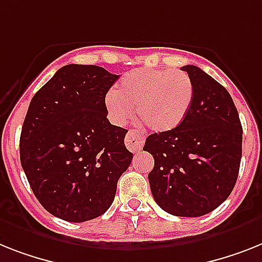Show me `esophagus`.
Here are the masks:
<instances>
[{
    "instance_id": "1",
    "label": "esophagus",
    "mask_w": 262,
    "mask_h": 262,
    "mask_svg": "<svg viewBox=\"0 0 262 262\" xmlns=\"http://www.w3.org/2000/svg\"><path fill=\"white\" fill-rule=\"evenodd\" d=\"M144 144V136L136 129H129L126 135V146L129 151L136 152L139 151Z\"/></svg>"
}]
</instances>
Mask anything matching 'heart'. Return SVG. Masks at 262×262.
<instances>
[{"instance_id":"heart-1","label":"heart","mask_w":262,"mask_h":262,"mask_svg":"<svg viewBox=\"0 0 262 262\" xmlns=\"http://www.w3.org/2000/svg\"><path fill=\"white\" fill-rule=\"evenodd\" d=\"M194 99V84L186 72L168 68H142L127 73L115 92L105 96L112 122L123 124L134 115L154 133H168L182 124Z\"/></svg>"}]
</instances>
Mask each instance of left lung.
<instances>
[{
    "label": "left lung",
    "instance_id": "obj_1",
    "mask_svg": "<svg viewBox=\"0 0 262 262\" xmlns=\"http://www.w3.org/2000/svg\"><path fill=\"white\" fill-rule=\"evenodd\" d=\"M194 99L182 124L147 136L154 157L148 174L155 202L177 217H201L217 209L237 182L243 126L226 88L195 66H185Z\"/></svg>",
    "mask_w": 262,
    "mask_h": 262
}]
</instances>
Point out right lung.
I'll use <instances>...</instances> for the list:
<instances>
[{"label":"right lung","instance_id":"obj_1","mask_svg":"<svg viewBox=\"0 0 262 262\" xmlns=\"http://www.w3.org/2000/svg\"><path fill=\"white\" fill-rule=\"evenodd\" d=\"M118 79L101 67L69 64L30 100L19 138L21 166L38 202L64 221L104 214L133 161L127 129L107 119L105 95Z\"/></svg>","mask_w":262,"mask_h":262}]
</instances>
